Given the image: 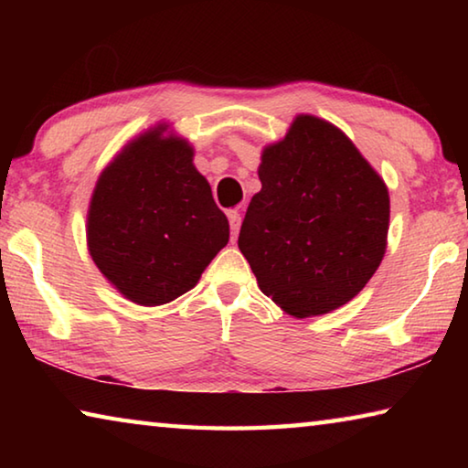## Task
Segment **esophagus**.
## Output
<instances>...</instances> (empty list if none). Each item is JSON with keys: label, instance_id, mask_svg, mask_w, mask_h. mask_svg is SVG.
I'll return each mask as SVG.
<instances>
[{"label": "esophagus", "instance_id": "obj_1", "mask_svg": "<svg viewBox=\"0 0 468 468\" xmlns=\"http://www.w3.org/2000/svg\"><path fill=\"white\" fill-rule=\"evenodd\" d=\"M227 218H229V225H231V241L237 239V233H239V227H241V215L239 210L233 208L227 212Z\"/></svg>", "mask_w": 468, "mask_h": 468}]
</instances>
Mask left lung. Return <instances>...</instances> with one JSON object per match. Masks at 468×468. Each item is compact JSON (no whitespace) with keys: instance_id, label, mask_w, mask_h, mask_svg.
Returning a JSON list of instances; mask_svg holds the SVG:
<instances>
[{"instance_id":"left-lung-1","label":"left lung","mask_w":468,"mask_h":468,"mask_svg":"<svg viewBox=\"0 0 468 468\" xmlns=\"http://www.w3.org/2000/svg\"><path fill=\"white\" fill-rule=\"evenodd\" d=\"M239 250L266 297L295 318L328 314L366 287L386 251L390 197L335 125L299 115L258 169Z\"/></svg>"}]
</instances>
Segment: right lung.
<instances>
[{
	"label": "right lung",
	"mask_w": 468,
	"mask_h": 468,
	"mask_svg": "<svg viewBox=\"0 0 468 468\" xmlns=\"http://www.w3.org/2000/svg\"><path fill=\"white\" fill-rule=\"evenodd\" d=\"M146 132L101 173L89 210L99 271L138 305H163L196 287L229 241V220L192 165L186 140Z\"/></svg>",
	"instance_id": "1"
}]
</instances>
